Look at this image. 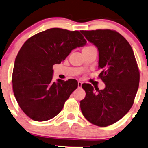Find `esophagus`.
<instances>
[{
  "instance_id": "34e87169",
  "label": "esophagus",
  "mask_w": 148,
  "mask_h": 148,
  "mask_svg": "<svg viewBox=\"0 0 148 148\" xmlns=\"http://www.w3.org/2000/svg\"><path fill=\"white\" fill-rule=\"evenodd\" d=\"M81 86H82V82H81V81H78V86L79 87H81Z\"/></svg>"
}]
</instances>
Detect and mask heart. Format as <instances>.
<instances>
[{"instance_id": "obj_1", "label": "heart", "mask_w": 148, "mask_h": 148, "mask_svg": "<svg viewBox=\"0 0 148 148\" xmlns=\"http://www.w3.org/2000/svg\"><path fill=\"white\" fill-rule=\"evenodd\" d=\"M92 47V46H86V47H85L84 48V49H89V48H91Z\"/></svg>"}]
</instances>
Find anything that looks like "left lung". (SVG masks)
<instances>
[{
  "mask_svg": "<svg viewBox=\"0 0 148 148\" xmlns=\"http://www.w3.org/2000/svg\"><path fill=\"white\" fill-rule=\"evenodd\" d=\"M97 47L99 78L105 88L99 90L82 84L86 97L80 102L84 117L93 124L105 127L124 116L133 105L139 88L140 72L132 46L115 30H81Z\"/></svg>",
  "mask_w": 148,
  "mask_h": 148,
  "instance_id": "left-lung-1",
  "label": "left lung"
}]
</instances>
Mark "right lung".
Returning a JSON list of instances; mask_svg holds the SVG:
<instances>
[{"mask_svg":"<svg viewBox=\"0 0 148 148\" xmlns=\"http://www.w3.org/2000/svg\"><path fill=\"white\" fill-rule=\"evenodd\" d=\"M86 40L79 31L51 28L25 41L16 57L12 74L15 98L24 112L36 121L58 115L78 87L75 79L53 82V65Z\"/></svg>","mask_w":148,"mask_h":148,"instance_id":"1","label":"right lung"}]
</instances>
